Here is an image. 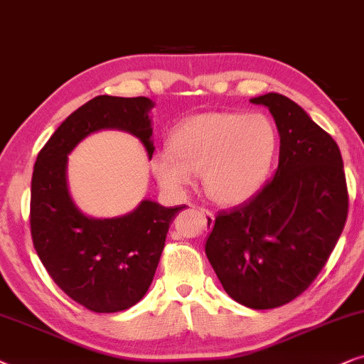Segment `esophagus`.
<instances>
[{"label":"esophagus","instance_id":"esophagus-1","mask_svg":"<svg viewBox=\"0 0 364 364\" xmlns=\"http://www.w3.org/2000/svg\"><path fill=\"white\" fill-rule=\"evenodd\" d=\"M200 213L203 216V221H205V228L210 230V228L215 225V215H213L210 210H206V208H200Z\"/></svg>","mask_w":364,"mask_h":364}]
</instances>
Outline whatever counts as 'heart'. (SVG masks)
Instances as JSON below:
<instances>
[{
    "instance_id": "b5f03b06",
    "label": "heart",
    "mask_w": 364,
    "mask_h": 364,
    "mask_svg": "<svg viewBox=\"0 0 364 364\" xmlns=\"http://www.w3.org/2000/svg\"><path fill=\"white\" fill-rule=\"evenodd\" d=\"M169 153L153 159L164 188L181 191L201 174L206 195L223 206L250 200L263 186L278 149V132L266 114L203 113L176 126Z\"/></svg>"
}]
</instances>
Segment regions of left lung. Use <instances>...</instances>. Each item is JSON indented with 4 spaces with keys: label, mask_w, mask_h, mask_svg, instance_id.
<instances>
[{
    "label": "left lung",
    "mask_w": 364,
    "mask_h": 364,
    "mask_svg": "<svg viewBox=\"0 0 364 364\" xmlns=\"http://www.w3.org/2000/svg\"><path fill=\"white\" fill-rule=\"evenodd\" d=\"M279 133L274 178L243 205L218 213L206 256L225 291L245 306H283L306 291L345 228L348 188L340 148L287 96L250 100Z\"/></svg>",
    "instance_id": "8db88e82"
}]
</instances>
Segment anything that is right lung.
Segmentation results:
<instances>
[{"mask_svg": "<svg viewBox=\"0 0 364 364\" xmlns=\"http://www.w3.org/2000/svg\"><path fill=\"white\" fill-rule=\"evenodd\" d=\"M153 106L144 96H96L63 121L38 154L33 169V245L53 281L90 311H123L146 294L169 225L186 206L164 208L143 200L124 216H86L68 191V154L91 133L121 129L136 136L151 159Z\"/></svg>", "mask_w": 364, "mask_h": 364, "instance_id": "add662e5", "label": "right lung"}]
</instances>
